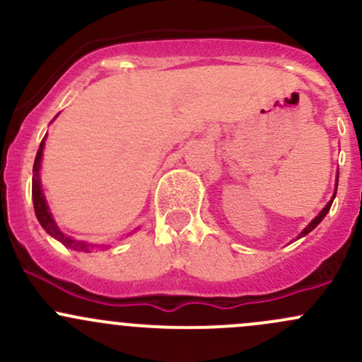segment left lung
<instances>
[{"label": "left lung", "instance_id": "8db88e82", "mask_svg": "<svg viewBox=\"0 0 362 362\" xmlns=\"http://www.w3.org/2000/svg\"><path fill=\"white\" fill-rule=\"evenodd\" d=\"M337 189H338V175H337ZM337 189H334V194H333V198H331V199H329V202H327V204H326V206H324V208H322V210H320V211H319V215H317V217H315V218H313V221H312V222H310V224H308V226H306V228H305V229H303V231H301V233H299V235H298V240H299V238H303V236H306V235H308V233H310V231H313V229H315V228H317V226H319V224H320V222H322V218H324V217H326V215H327V211H329V208H331V204H333V199H334V196H337Z\"/></svg>", "mask_w": 362, "mask_h": 362}]
</instances>
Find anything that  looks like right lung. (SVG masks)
<instances>
[{
	"mask_svg": "<svg viewBox=\"0 0 362 362\" xmlns=\"http://www.w3.org/2000/svg\"><path fill=\"white\" fill-rule=\"evenodd\" d=\"M43 147H45V138L40 144L38 152H36L35 158V164H33V204H35V214L38 222L42 224V228L49 233L52 238H56L57 242L63 243L64 247L71 250H78V252H90L94 250L96 247H103L105 245H94V243H86V242H78V240H73L71 236L64 235L63 231L59 229V226L56 224L52 217V211H50L49 204H47L45 194H43L42 189V180H40V168H42V158H43Z\"/></svg>",
	"mask_w": 362,
	"mask_h": 362,
	"instance_id": "obj_1",
	"label": "right lung"
}]
</instances>
